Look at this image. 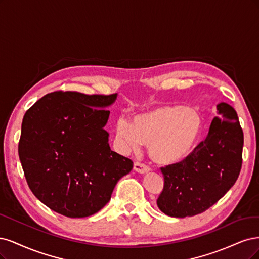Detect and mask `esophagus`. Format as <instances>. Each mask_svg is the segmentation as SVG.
I'll use <instances>...</instances> for the list:
<instances>
[{
	"label": "esophagus",
	"mask_w": 259,
	"mask_h": 259,
	"mask_svg": "<svg viewBox=\"0 0 259 259\" xmlns=\"http://www.w3.org/2000/svg\"><path fill=\"white\" fill-rule=\"evenodd\" d=\"M135 170L139 173H147V172L151 171V168H149L148 165H146L144 163L137 161V162H135Z\"/></svg>",
	"instance_id": "1"
}]
</instances>
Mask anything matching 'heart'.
Masks as SVG:
<instances>
[{
  "instance_id": "1",
  "label": "heart",
  "mask_w": 259,
  "mask_h": 259,
  "mask_svg": "<svg viewBox=\"0 0 259 259\" xmlns=\"http://www.w3.org/2000/svg\"><path fill=\"white\" fill-rule=\"evenodd\" d=\"M201 127L202 117L196 108L165 104L135 115L132 123L119 119L116 135L132 148L148 145L155 162L169 165L191 153Z\"/></svg>"
}]
</instances>
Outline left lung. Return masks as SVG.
Here are the masks:
<instances>
[{
	"mask_svg": "<svg viewBox=\"0 0 259 259\" xmlns=\"http://www.w3.org/2000/svg\"><path fill=\"white\" fill-rule=\"evenodd\" d=\"M218 110L206 139L184 160L160 168L164 183L157 205L166 215L202 213L235 185L242 166L243 130L233 107L222 102Z\"/></svg>",
	"mask_w": 259,
	"mask_h": 259,
	"instance_id": "8db88e82",
	"label": "left lung"
}]
</instances>
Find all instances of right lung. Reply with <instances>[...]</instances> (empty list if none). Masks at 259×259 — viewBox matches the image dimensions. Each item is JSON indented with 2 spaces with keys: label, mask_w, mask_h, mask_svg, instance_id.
Here are the masks:
<instances>
[{
  "label": "right lung",
  "mask_w": 259,
  "mask_h": 259,
  "mask_svg": "<svg viewBox=\"0 0 259 259\" xmlns=\"http://www.w3.org/2000/svg\"><path fill=\"white\" fill-rule=\"evenodd\" d=\"M117 95L47 94L26 112L19 159L34 196L66 218H87L110 201L133 162L113 152L103 129Z\"/></svg>",
  "instance_id": "1"
}]
</instances>
